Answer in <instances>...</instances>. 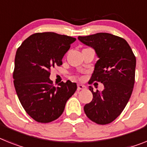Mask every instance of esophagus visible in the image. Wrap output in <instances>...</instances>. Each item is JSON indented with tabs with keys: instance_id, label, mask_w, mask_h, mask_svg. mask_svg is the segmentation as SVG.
I'll return each mask as SVG.
<instances>
[{
	"instance_id": "1",
	"label": "esophagus",
	"mask_w": 147,
	"mask_h": 147,
	"mask_svg": "<svg viewBox=\"0 0 147 147\" xmlns=\"http://www.w3.org/2000/svg\"><path fill=\"white\" fill-rule=\"evenodd\" d=\"M86 88V87H85L84 85H82V84H78V90L79 91L81 90H84V89Z\"/></svg>"
}]
</instances>
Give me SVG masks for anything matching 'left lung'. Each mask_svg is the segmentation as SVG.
Listing matches in <instances>:
<instances>
[{
    "mask_svg": "<svg viewBox=\"0 0 147 147\" xmlns=\"http://www.w3.org/2000/svg\"><path fill=\"white\" fill-rule=\"evenodd\" d=\"M78 39L93 48L99 58L89 84L96 81L105 87L102 91H93L90 87L93 98L84 110L92 122L106 125L120 115L130 98L135 81L136 58L129 43L111 34L79 36Z\"/></svg>",
    "mask_w": 147,
    "mask_h": 147,
    "instance_id": "left-lung-1",
    "label": "left lung"
}]
</instances>
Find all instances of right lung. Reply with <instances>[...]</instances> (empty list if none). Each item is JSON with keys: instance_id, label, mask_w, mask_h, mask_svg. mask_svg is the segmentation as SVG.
I'll use <instances>...</instances> for the list:
<instances>
[{"instance_id": "add662e5", "label": "right lung", "mask_w": 147, "mask_h": 147, "mask_svg": "<svg viewBox=\"0 0 147 147\" xmlns=\"http://www.w3.org/2000/svg\"><path fill=\"white\" fill-rule=\"evenodd\" d=\"M76 38L45 32L32 34L18 47L15 57L13 82L18 99L28 115L38 123L59 118L67 100L77 90L76 83L62 81L55 87L51 69L62 59Z\"/></svg>"}]
</instances>
